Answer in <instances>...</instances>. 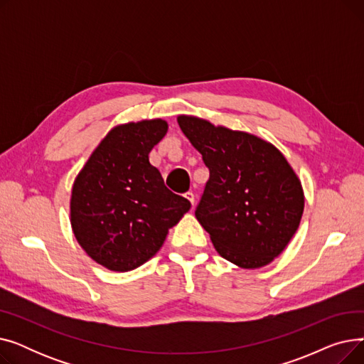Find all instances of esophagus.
Instances as JSON below:
<instances>
[{"instance_id": "1", "label": "esophagus", "mask_w": 364, "mask_h": 364, "mask_svg": "<svg viewBox=\"0 0 364 364\" xmlns=\"http://www.w3.org/2000/svg\"><path fill=\"white\" fill-rule=\"evenodd\" d=\"M184 196H186L190 202H192V205L195 206V193H193V192H186Z\"/></svg>"}]
</instances>
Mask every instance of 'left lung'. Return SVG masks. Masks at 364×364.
<instances>
[{"mask_svg": "<svg viewBox=\"0 0 364 364\" xmlns=\"http://www.w3.org/2000/svg\"><path fill=\"white\" fill-rule=\"evenodd\" d=\"M178 125L209 169L195 215L217 252L242 269L272 262L304 211L301 181L288 161L252 134L184 114Z\"/></svg>", "mask_w": 364, "mask_h": 364, "instance_id": "left-lung-1", "label": "left lung"}]
</instances>
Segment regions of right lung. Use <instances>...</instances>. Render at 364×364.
I'll return each mask as SVG.
<instances>
[{"instance_id":"1","label":"right lung","mask_w":364,"mask_h":364,"mask_svg":"<svg viewBox=\"0 0 364 364\" xmlns=\"http://www.w3.org/2000/svg\"><path fill=\"white\" fill-rule=\"evenodd\" d=\"M162 119L114 127L76 177L70 223L82 250L112 272H129L155 255L190 209L172 193L149 153L166 134Z\"/></svg>"}]
</instances>
